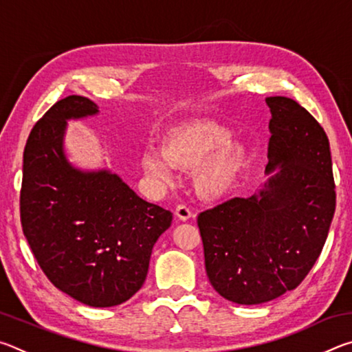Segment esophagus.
I'll return each mask as SVG.
<instances>
[{
	"label": "esophagus",
	"instance_id": "34e87169",
	"mask_svg": "<svg viewBox=\"0 0 352 352\" xmlns=\"http://www.w3.org/2000/svg\"><path fill=\"white\" fill-rule=\"evenodd\" d=\"M175 217L178 220H182V222H186V220H189L190 217H192V212H190V210H189L188 206L178 205L175 208Z\"/></svg>",
	"mask_w": 352,
	"mask_h": 352
}]
</instances>
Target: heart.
Segmentation results:
<instances>
[{
  "label": "heart",
  "mask_w": 352,
  "mask_h": 352,
  "mask_svg": "<svg viewBox=\"0 0 352 352\" xmlns=\"http://www.w3.org/2000/svg\"><path fill=\"white\" fill-rule=\"evenodd\" d=\"M247 146L231 140V130L212 119H192L170 127L160 140V151L141 155L148 180L169 183L177 169H194V188L201 199L217 201L233 192L248 168Z\"/></svg>",
  "instance_id": "b5f03b06"
}]
</instances>
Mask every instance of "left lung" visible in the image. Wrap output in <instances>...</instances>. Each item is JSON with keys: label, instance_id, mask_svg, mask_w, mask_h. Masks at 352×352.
Segmentation results:
<instances>
[{"label": "left lung", "instance_id": "1", "mask_svg": "<svg viewBox=\"0 0 352 352\" xmlns=\"http://www.w3.org/2000/svg\"><path fill=\"white\" fill-rule=\"evenodd\" d=\"M267 182L199 216L208 279L236 305H262L294 290L323 250L336 211L329 140L306 109L265 98Z\"/></svg>", "mask_w": 352, "mask_h": 352}]
</instances>
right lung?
I'll list each match as a JSON object with an SVG mask.
<instances>
[{
  "instance_id": "1",
  "label": "right lung",
  "mask_w": 352,
  "mask_h": 352,
  "mask_svg": "<svg viewBox=\"0 0 352 352\" xmlns=\"http://www.w3.org/2000/svg\"><path fill=\"white\" fill-rule=\"evenodd\" d=\"M99 115L83 96L58 100L23 155V233L47 279L91 307L122 305L146 281L152 248L172 212L148 204L110 169H82L65 151L68 121Z\"/></svg>"
}]
</instances>
